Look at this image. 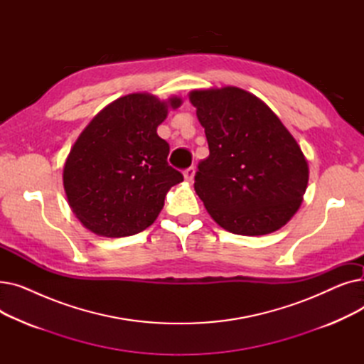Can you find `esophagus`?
<instances>
[{"label":"esophagus","instance_id":"esophagus-1","mask_svg":"<svg viewBox=\"0 0 364 364\" xmlns=\"http://www.w3.org/2000/svg\"><path fill=\"white\" fill-rule=\"evenodd\" d=\"M195 177V166H188L187 169H184V178L187 181H192Z\"/></svg>","mask_w":364,"mask_h":364}]
</instances>
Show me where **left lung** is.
Instances as JSON below:
<instances>
[{
	"label": "left lung",
	"instance_id": "8db88e82",
	"mask_svg": "<svg viewBox=\"0 0 364 364\" xmlns=\"http://www.w3.org/2000/svg\"><path fill=\"white\" fill-rule=\"evenodd\" d=\"M190 102L209 147L195 176L209 215L235 235L279 230L309 183L307 161L291 132L269 106L236 87L196 90Z\"/></svg>",
	"mask_w": 364,
	"mask_h": 364
}]
</instances>
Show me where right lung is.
I'll return each mask as SVG.
<instances>
[{"label": "right lung", "mask_w": 364, "mask_h": 364, "mask_svg": "<svg viewBox=\"0 0 364 364\" xmlns=\"http://www.w3.org/2000/svg\"><path fill=\"white\" fill-rule=\"evenodd\" d=\"M168 103L176 109L181 100ZM166 113L168 105L155 95L128 94L105 107L73 144L63 184L73 214L92 233L143 232L159 215L168 190L183 181L156 132Z\"/></svg>", "instance_id": "1"}]
</instances>
